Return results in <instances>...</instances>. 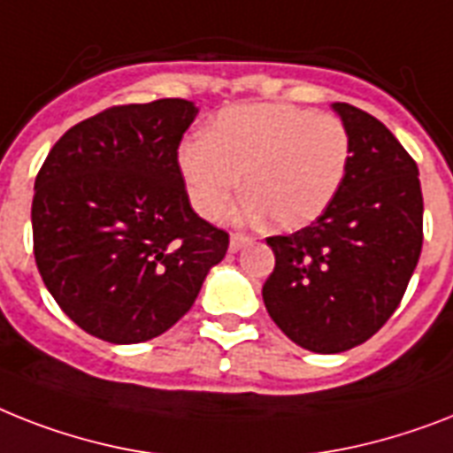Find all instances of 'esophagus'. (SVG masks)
Returning a JSON list of instances; mask_svg holds the SVG:
<instances>
[{
	"mask_svg": "<svg viewBox=\"0 0 453 453\" xmlns=\"http://www.w3.org/2000/svg\"><path fill=\"white\" fill-rule=\"evenodd\" d=\"M249 242H251V239L246 237V234H239V233H234L233 237H230V251H233V253L242 251V249H244V246L249 244Z\"/></svg>",
	"mask_w": 453,
	"mask_h": 453,
	"instance_id": "esophagus-1",
	"label": "esophagus"
}]
</instances>
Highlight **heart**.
I'll return each mask as SVG.
<instances>
[{
  "label": "heart",
  "instance_id": "obj_1",
  "mask_svg": "<svg viewBox=\"0 0 453 453\" xmlns=\"http://www.w3.org/2000/svg\"><path fill=\"white\" fill-rule=\"evenodd\" d=\"M351 160L347 125L330 113L288 104L233 106L219 113L209 139L179 150L193 207L219 219L242 188V216L297 230L314 223L340 193Z\"/></svg>",
  "mask_w": 453,
  "mask_h": 453
}]
</instances>
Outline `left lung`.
<instances>
[{
  "label": "left lung",
  "mask_w": 453,
  "mask_h": 453,
  "mask_svg": "<svg viewBox=\"0 0 453 453\" xmlns=\"http://www.w3.org/2000/svg\"><path fill=\"white\" fill-rule=\"evenodd\" d=\"M351 160L326 211L286 237H267L274 272L263 286L267 314L314 354H342L370 340L398 310L424 244L417 163L384 123L334 102Z\"/></svg>",
  "instance_id": "left-lung-1"
}]
</instances>
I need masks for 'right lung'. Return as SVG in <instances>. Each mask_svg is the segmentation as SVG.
<instances>
[{
  "label": "right lung",
  "mask_w": 453,
  "mask_h": 453,
  "mask_svg": "<svg viewBox=\"0 0 453 453\" xmlns=\"http://www.w3.org/2000/svg\"><path fill=\"white\" fill-rule=\"evenodd\" d=\"M188 99L113 106L73 125L35 181V258L48 293L79 328L139 344L193 307L227 233L190 207L179 143Z\"/></svg>",
  "instance_id": "right-lung-1"
}]
</instances>
